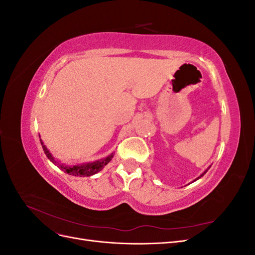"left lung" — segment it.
Masks as SVG:
<instances>
[{
  "label": "left lung",
  "mask_w": 255,
  "mask_h": 255,
  "mask_svg": "<svg viewBox=\"0 0 255 255\" xmlns=\"http://www.w3.org/2000/svg\"><path fill=\"white\" fill-rule=\"evenodd\" d=\"M208 169H210V167H208ZM208 169H206V170H205V171H204V172H203V173H202V174H201V175H200V176H198V177H197V179H196V180H195V181H197V180H199V179H200V177H201V176H203V175H204V174H205V173H206V171H207V170H208ZM195 181H194V182H195Z\"/></svg>",
  "instance_id": "1"
}]
</instances>
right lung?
<instances>
[{"label": "right lung", "mask_w": 255, "mask_h": 255, "mask_svg": "<svg viewBox=\"0 0 255 255\" xmlns=\"http://www.w3.org/2000/svg\"><path fill=\"white\" fill-rule=\"evenodd\" d=\"M41 145H42V149L45 153V155L47 157L52 161L53 164L57 165V167H59L61 170L67 172L68 174L70 175H74V176H90V175H94L96 173H98L99 171H101L102 169L110 163L112 160V158L114 157V153H112L111 155L106 156L105 158H102L100 160H96L94 163H86V164H82V165H75V166H65V165H61L55 160L52 156V154L50 153V151L47 149V146H45L42 142V140L40 139Z\"/></svg>", "instance_id": "add662e5"}]
</instances>
